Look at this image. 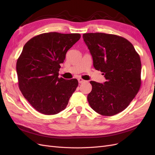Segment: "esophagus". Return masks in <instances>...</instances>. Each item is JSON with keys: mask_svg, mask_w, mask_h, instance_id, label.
Masks as SVG:
<instances>
[{"mask_svg": "<svg viewBox=\"0 0 155 155\" xmlns=\"http://www.w3.org/2000/svg\"><path fill=\"white\" fill-rule=\"evenodd\" d=\"M78 82H79V83H83L85 82V81L83 80V79H81V78H79L78 79Z\"/></svg>", "mask_w": 155, "mask_h": 155, "instance_id": "1", "label": "esophagus"}]
</instances>
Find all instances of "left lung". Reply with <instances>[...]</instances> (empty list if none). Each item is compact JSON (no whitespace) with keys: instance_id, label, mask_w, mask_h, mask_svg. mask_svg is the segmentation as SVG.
Wrapping results in <instances>:
<instances>
[{"instance_id":"8db88e82","label":"left lung","mask_w":155,"mask_h":155,"mask_svg":"<svg viewBox=\"0 0 155 155\" xmlns=\"http://www.w3.org/2000/svg\"><path fill=\"white\" fill-rule=\"evenodd\" d=\"M83 38L93 59L94 67L106 79L104 84L91 81L87 100L103 116H114L125 109L141 85V61L133 45L122 37L88 33Z\"/></svg>"}]
</instances>
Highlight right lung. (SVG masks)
<instances>
[{
    "label": "right lung",
    "mask_w": 155,
    "mask_h": 155,
    "mask_svg": "<svg viewBox=\"0 0 155 155\" xmlns=\"http://www.w3.org/2000/svg\"><path fill=\"white\" fill-rule=\"evenodd\" d=\"M79 34L45 33L25 45L16 65L18 87L34 109L46 115L67 107L78 85L76 79L59 78L60 64L67 51L79 40Z\"/></svg>",
    "instance_id": "obj_1"
}]
</instances>
